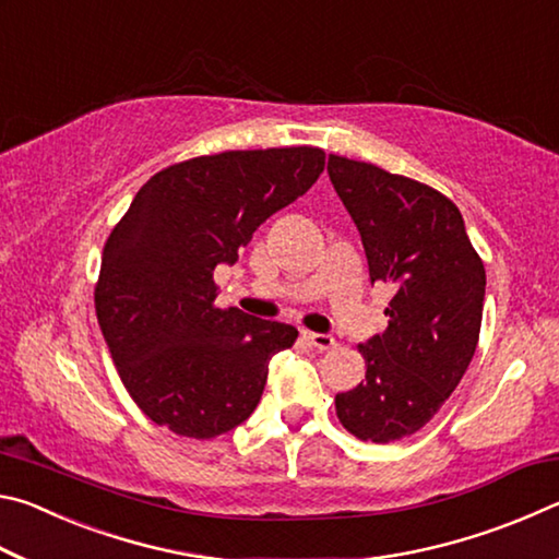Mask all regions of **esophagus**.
Wrapping results in <instances>:
<instances>
[{"label":"esophagus","instance_id":"34e87169","mask_svg":"<svg viewBox=\"0 0 559 559\" xmlns=\"http://www.w3.org/2000/svg\"><path fill=\"white\" fill-rule=\"evenodd\" d=\"M302 337L308 340L310 345H313L316 349H320V353H325V349H330V347H335V337L333 335H325V333H302Z\"/></svg>","mask_w":559,"mask_h":559}]
</instances>
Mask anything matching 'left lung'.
Here are the masks:
<instances>
[{
  "label": "left lung",
  "mask_w": 559,
  "mask_h": 559,
  "mask_svg": "<svg viewBox=\"0 0 559 559\" xmlns=\"http://www.w3.org/2000/svg\"><path fill=\"white\" fill-rule=\"evenodd\" d=\"M328 175L362 236L370 281L394 288L386 330L359 345L365 382L335 396L337 419L357 439L390 443L419 431L468 370L486 269L437 189L340 155Z\"/></svg>",
  "instance_id": "1"
}]
</instances>
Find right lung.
<instances>
[{"mask_svg": "<svg viewBox=\"0 0 559 559\" xmlns=\"http://www.w3.org/2000/svg\"><path fill=\"white\" fill-rule=\"evenodd\" d=\"M320 147L229 150L140 187L100 259L96 316L135 404L179 437L214 439L249 419L271 357L298 330L216 308L214 269L316 185Z\"/></svg>", "mask_w": 559, "mask_h": 559, "instance_id": "right-lung-1", "label": "right lung"}]
</instances>
